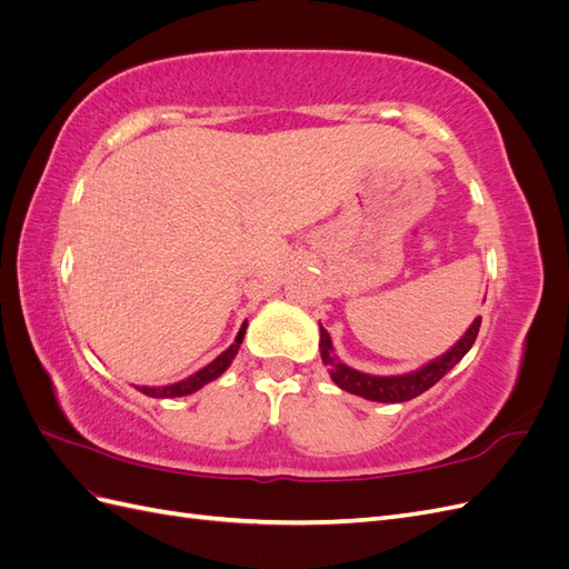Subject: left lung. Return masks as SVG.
<instances>
[{
  "label": "left lung",
  "mask_w": 569,
  "mask_h": 569,
  "mask_svg": "<svg viewBox=\"0 0 569 569\" xmlns=\"http://www.w3.org/2000/svg\"><path fill=\"white\" fill-rule=\"evenodd\" d=\"M479 325H481V318H475L470 330L460 337V341L453 349H449L443 356L432 360V363H427L420 370L408 372V375L377 377V375H366V372H358L349 366H343L341 360L335 356L332 339H330V335H327L322 325H320V356H322V363L327 366V370H330L332 382L339 389L356 393V396H363V399H368V401L403 403V401L416 399V396H420L429 387H435L441 377L472 349V343L479 332Z\"/></svg>",
  "instance_id": "8db88e82"
}]
</instances>
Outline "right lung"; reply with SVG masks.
<instances>
[{
    "label": "right lung",
    "mask_w": 569,
    "mask_h": 569,
    "mask_svg": "<svg viewBox=\"0 0 569 569\" xmlns=\"http://www.w3.org/2000/svg\"><path fill=\"white\" fill-rule=\"evenodd\" d=\"M244 332H247V322L242 325V330H239V335H237V339H234V343H232L230 349L222 351V353L213 360V363L201 368V370L194 372L192 377H187V380L176 382V385H168V387H137V389H140L142 393H147V396H153V399H176V396L194 393L197 389H201L203 385L213 382L216 377H220L222 372H226V370L230 368L232 358H234L237 351H239V343H242V339H244Z\"/></svg>",
    "instance_id": "obj_1"
}]
</instances>
